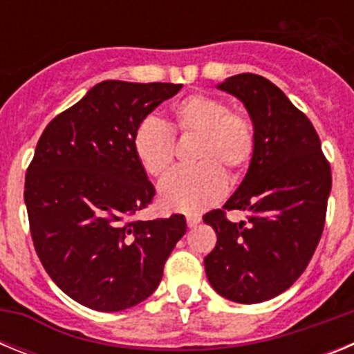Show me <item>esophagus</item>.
Wrapping results in <instances>:
<instances>
[{"instance_id": "esophagus-1", "label": "esophagus", "mask_w": 354, "mask_h": 354, "mask_svg": "<svg viewBox=\"0 0 354 354\" xmlns=\"http://www.w3.org/2000/svg\"><path fill=\"white\" fill-rule=\"evenodd\" d=\"M200 221H202V218H200V216H187V218H186V223H187V227H189V228L196 227Z\"/></svg>"}]
</instances>
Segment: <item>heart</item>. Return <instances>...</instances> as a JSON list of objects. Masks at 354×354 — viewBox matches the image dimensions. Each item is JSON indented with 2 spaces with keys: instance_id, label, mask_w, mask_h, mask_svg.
I'll return each mask as SVG.
<instances>
[{
  "instance_id": "obj_1",
  "label": "heart",
  "mask_w": 354,
  "mask_h": 354,
  "mask_svg": "<svg viewBox=\"0 0 354 354\" xmlns=\"http://www.w3.org/2000/svg\"><path fill=\"white\" fill-rule=\"evenodd\" d=\"M174 133L196 134L189 159L195 167L170 174L159 184L165 209L200 212L214 204L228 180L245 174L257 149V127L245 109H234L221 97L193 93L171 108ZM133 150L150 177H162L175 158V142L161 120L149 117L133 134Z\"/></svg>"
}]
</instances>
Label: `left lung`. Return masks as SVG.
Instances as JSON below:
<instances>
[{"instance_id":"1","label":"left lung","mask_w":354,"mask_h":354,"mask_svg":"<svg viewBox=\"0 0 354 354\" xmlns=\"http://www.w3.org/2000/svg\"><path fill=\"white\" fill-rule=\"evenodd\" d=\"M218 88L245 104L257 149L223 209L204 216L218 236L205 274L223 298L250 305L282 294L306 270L324 228L331 170L312 122L277 84L246 72ZM234 208L249 220L228 222L224 212Z\"/></svg>"}]
</instances>
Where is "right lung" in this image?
<instances>
[{
	"label": "right lung",
	"mask_w": 354,
	"mask_h": 354,
	"mask_svg": "<svg viewBox=\"0 0 354 354\" xmlns=\"http://www.w3.org/2000/svg\"><path fill=\"white\" fill-rule=\"evenodd\" d=\"M180 88L101 81L37 143L24 183L33 246L53 282L93 310H126L149 298L186 234L183 214L133 220L156 193L134 156V129Z\"/></svg>",
	"instance_id": "add662e5"
}]
</instances>
